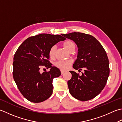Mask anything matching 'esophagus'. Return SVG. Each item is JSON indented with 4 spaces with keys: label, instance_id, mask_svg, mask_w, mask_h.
<instances>
[{
    "label": "esophagus",
    "instance_id": "obj_1",
    "mask_svg": "<svg viewBox=\"0 0 122 122\" xmlns=\"http://www.w3.org/2000/svg\"><path fill=\"white\" fill-rule=\"evenodd\" d=\"M65 73V71H61V74H64Z\"/></svg>",
    "mask_w": 122,
    "mask_h": 122
}]
</instances>
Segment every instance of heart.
Masks as SVG:
<instances>
[{"instance_id": "1", "label": "heart", "mask_w": 122, "mask_h": 122, "mask_svg": "<svg viewBox=\"0 0 122 122\" xmlns=\"http://www.w3.org/2000/svg\"><path fill=\"white\" fill-rule=\"evenodd\" d=\"M63 46L66 50L69 51L71 49L75 48V45L73 41H66L63 44ZM56 47L53 46L51 47L49 51V55L50 57L53 58L55 56V53ZM72 63V61L71 60H66V61H57L55 63V66L59 69H61L62 71H66L69 68L71 65Z\"/></svg>"}]
</instances>
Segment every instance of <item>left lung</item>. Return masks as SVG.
<instances>
[{
  "label": "left lung",
  "instance_id": "left-lung-1",
  "mask_svg": "<svg viewBox=\"0 0 122 122\" xmlns=\"http://www.w3.org/2000/svg\"><path fill=\"white\" fill-rule=\"evenodd\" d=\"M73 41L78 47L77 59L73 67L84 69L81 75L70 71L71 78L67 81L71 96L81 101L95 97L106 85L110 74L109 61L105 49L95 37L81 33L61 34Z\"/></svg>",
  "mask_w": 122,
  "mask_h": 122
}]
</instances>
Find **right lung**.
<instances>
[{
  "mask_svg": "<svg viewBox=\"0 0 122 122\" xmlns=\"http://www.w3.org/2000/svg\"><path fill=\"white\" fill-rule=\"evenodd\" d=\"M65 38L59 35L41 34L26 39L15 54L13 77L19 91L27 100L40 103L53 93V81L61 75L56 67L49 62L51 47ZM45 66L49 72L41 74L40 66Z\"/></svg>",
  "mask_w": 122,
  "mask_h": 122,
  "instance_id": "right-lung-1",
  "label": "right lung"
}]
</instances>
